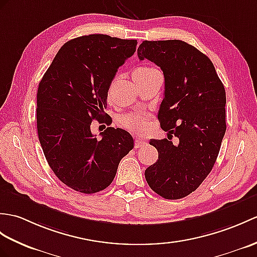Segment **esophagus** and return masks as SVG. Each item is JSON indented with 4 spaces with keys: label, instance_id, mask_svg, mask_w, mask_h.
<instances>
[{
    "label": "esophagus",
    "instance_id": "1",
    "mask_svg": "<svg viewBox=\"0 0 257 257\" xmlns=\"http://www.w3.org/2000/svg\"><path fill=\"white\" fill-rule=\"evenodd\" d=\"M146 141L143 140V139H140V138H137L136 139V141H135V148L137 149V148H141V147H143L146 145Z\"/></svg>",
    "mask_w": 257,
    "mask_h": 257
}]
</instances>
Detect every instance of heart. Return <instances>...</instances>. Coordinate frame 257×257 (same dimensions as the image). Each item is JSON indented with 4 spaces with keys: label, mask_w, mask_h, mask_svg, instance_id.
<instances>
[{
    "label": "heart",
    "mask_w": 257,
    "mask_h": 257,
    "mask_svg": "<svg viewBox=\"0 0 257 257\" xmlns=\"http://www.w3.org/2000/svg\"><path fill=\"white\" fill-rule=\"evenodd\" d=\"M152 70H154L153 68H146V67H141L136 69L133 73V77L134 80H140L141 77H143L145 75H147L149 72H151ZM148 121H149V116L148 115H127L121 118V124L122 127H124L126 129H129L130 131L136 134H142L143 131H146L148 128Z\"/></svg>",
    "instance_id": "obj_1"
}]
</instances>
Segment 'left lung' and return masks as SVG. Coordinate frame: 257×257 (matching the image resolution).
I'll list each match as a JSON object with an SVG mask.
<instances>
[{"label": "left lung", "mask_w": 257, "mask_h": 257, "mask_svg": "<svg viewBox=\"0 0 257 257\" xmlns=\"http://www.w3.org/2000/svg\"><path fill=\"white\" fill-rule=\"evenodd\" d=\"M140 60L148 59L163 71L164 98L159 110L168 139H152L159 159L145 172L153 192L165 199H180L199 187L211 172L225 134V91L212 62L182 40H145Z\"/></svg>", "instance_id": "8db88e82"}]
</instances>
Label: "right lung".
<instances>
[{"instance_id": "right-lung-1", "label": "right lung", "mask_w": 257, "mask_h": 257, "mask_svg": "<svg viewBox=\"0 0 257 257\" xmlns=\"http://www.w3.org/2000/svg\"><path fill=\"white\" fill-rule=\"evenodd\" d=\"M136 46L137 40L101 34L74 38L60 48L39 82V142L56 176L79 193L108 187L134 148L126 130L107 127L99 140L91 126L94 120L111 123L105 112L108 89Z\"/></svg>"}]
</instances>
